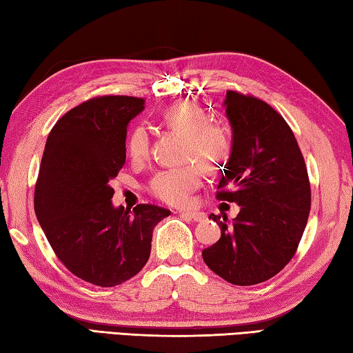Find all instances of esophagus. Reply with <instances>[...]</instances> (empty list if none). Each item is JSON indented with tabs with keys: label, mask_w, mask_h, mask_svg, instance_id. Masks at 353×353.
<instances>
[{
	"label": "esophagus",
	"mask_w": 353,
	"mask_h": 353,
	"mask_svg": "<svg viewBox=\"0 0 353 353\" xmlns=\"http://www.w3.org/2000/svg\"><path fill=\"white\" fill-rule=\"evenodd\" d=\"M181 214L183 218L193 219L196 223H201V221L205 219V213L204 212H181Z\"/></svg>",
	"instance_id": "esophagus-1"
}]
</instances>
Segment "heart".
<instances>
[{"label": "heart", "instance_id": "heart-1", "mask_svg": "<svg viewBox=\"0 0 353 353\" xmlns=\"http://www.w3.org/2000/svg\"><path fill=\"white\" fill-rule=\"evenodd\" d=\"M162 124L170 130L185 137L183 159L194 160L177 168L159 171L149 183L155 198L166 204H187L191 193L202 183V165L205 171H218L224 166L232 151V137L223 124L208 123L207 112L193 101H179L162 112ZM126 149L132 162H145L149 155V134L145 126L130 130ZM201 165L199 167L197 163Z\"/></svg>", "mask_w": 353, "mask_h": 353}]
</instances>
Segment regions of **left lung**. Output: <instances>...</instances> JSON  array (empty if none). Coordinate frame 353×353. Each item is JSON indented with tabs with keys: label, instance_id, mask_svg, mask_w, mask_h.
<instances>
[{
	"label": "left lung",
	"instance_id": "obj_1",
	"mask_svg": "<svg viewBox=\"0 0 353 353\" xmlns=\"http://www.w3.org/2000/svg\"><path fill=\"white\" fill-rule=\"evenodd\" d=\"M224 107L232 151L216 198L235 202L240 213L232 221L208 216L221 227V238L202 250V259L229 283L249 286L276 276L296 254L312 190L296 137L280 113L232 90Z\"/></svg>",
	"mask_w": 353,
	"mask_h": 353
}]
</instances>
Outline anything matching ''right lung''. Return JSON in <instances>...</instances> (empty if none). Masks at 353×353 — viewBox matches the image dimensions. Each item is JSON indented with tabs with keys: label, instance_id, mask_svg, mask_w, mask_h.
Masks as SVG:
<instances>
[{
	"label": "right lung",
	"instance_id": "add662e5",
	"mask_svg": "<svg viewBox=\"0 0 353 353\" xmlns=\"http://www.w3.org/2000/svg\"><path fill=\"white\" fill-rule=\"evenodd\" d=\"M145 109L134 97H98L65 113L48 135L34 210L57 259L88 283L121 285L151 255L152 230L166 208L112 204L110 181L126 162V135Z\"/></svg>",
	"mask_w": 353,
	"mask_h": 353
}]
</instances>
